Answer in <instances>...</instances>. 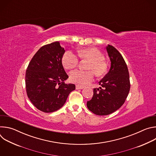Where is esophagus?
<instances>
[{"label": "esophagus", "mask_w": 156, "mask_h": 156, "mask_svg": "<svg viewBox=\"0 0 156 156\" xmlns=\"http://www.w3.org/2000/svg\"><path fill=\"white\" fill-rule=\"evenodd\" d=\"M84 87L81 86H79V85H76V90H82V89H83Z\"/></svg>", "instance_id": "34e87169"}]
</instances>
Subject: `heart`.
<instances>
[{
  "mask_svg": "<svg viewBox=\"0 0 156 156\" xmlns=\"http://www.w3.org/2000/svg\"><path fill=\"white\" fill-rule=\"evenodd\" d=\"M79 55L86 59L91 60L87 66L88 70H93L98 76L104 75L107 70V66L104 62V54L97 48H88L82 49L78 52ZM79 62L78 57L70 51H66L62 57V64L66 69H74ZM94 78L92 71H83L76 70L70 73L72 82L81 86H85L91 82Z\"/></svg>",
  "mask_w": 156,
  "mask_h": 156,
  "instance_id": "1",
  "label": "heart"
}]
</instances>
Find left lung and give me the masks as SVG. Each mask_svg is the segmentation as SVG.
I'll list each match as a JSON object with an SVG mask.
<instances>
[{
	"label": "left lung",
	"mask_w": 156,
	"mask_h": 156,
	"mask_svg": "<svg viewBox=\"0 0 156 156\" xmlns=\"http://www.w3.org/2000/svg\"><path fill=\"white\" fill-rule=\"evenodd\" d=\"M111 62L109 72L94 88L92 99L87 107L98 115H107L118 110L125 102L130 89L127 65L120 53L112 46L106 47Z\"/></svg>",
	"instance_id": "1"
}]
</instances>
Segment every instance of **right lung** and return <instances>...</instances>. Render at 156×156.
I'll return each instance as SVG.
<instances>
[{
    "label": "right lung",
    "mask_w": 156,
    "mask_h": 156,
    "mask_svg": "<svg viewBox=\"0 0 156 156\" xmlns=\"http://www.w3.org/2000/svg\"><path fill=\"white\" fill-rule=\"evenodd\" d=\"M65 51L58 41L41 47L32 58L26 72L27 93L32 104L39 110L51 113L60 109L74 84H65L69 78L62 65Z\"/></svg>",
    "instance_id": "1"
}]
</instances>
